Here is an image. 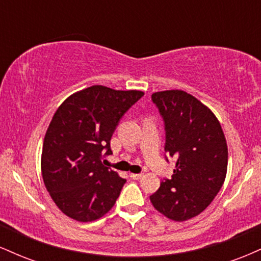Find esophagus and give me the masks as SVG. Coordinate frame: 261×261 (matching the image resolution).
I'll return each instance as SVG.
<instances>
[{
    "label": "esophagus",
    "mask_w": 261,
    "mask_h": 261,
    "mask_svg": "<svg viewBox=\"0 0 261 261\" xmlns=\"http://www.w3.org/2000/svg\"><path fill=\"white\" fill-rule=\"evenodd\" d=\"M130 176H131V178H133V179H135V180H137V179L142 178L143 174H142V173H139V174H136V173H131Z\"/></svg>",
    "instance_id": "obj_1"
}]
</instances>
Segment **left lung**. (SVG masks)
I'll list each match as a JSON object with an SVG mask.
<instances>
[{"label": "left lung", "mask_w": 261, "mask_h": 261, "mask_svg": "<svg viewBox=\"0 0 261 261\" xmlns=\"http://www.w3.org/2000/svg\"><path fill=\"white\" fill-rule=\"evenodd\" d=\"M152 101L164 121V151L176 163L172 178L164 179L149 200L162 215L182 222L201 214L222 188L226 137L215 114L187 92H155Z\"/></svg>", "instance_id": "left-lung-1"}]
</instances>
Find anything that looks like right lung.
Instances as JSON below:
<instances>
[{
	"instance_id": "1",
	"label": "right lung",
	"mask_w": 261,
	"mask_h": 261,
	"mask_svg": "<svg viewBox=\"0 0 261 261\" xmlns=\"http://www.w3.org/2000/svg\"><path fill=\"white\" fill-rule=\"evenodd\" d=\"M145 94L92 86L66 99L47 127L41 153L44 184L56 206L80 222L113 207L125 179L101 163L125 113Z\"/></svg>"
}]
</instances>
